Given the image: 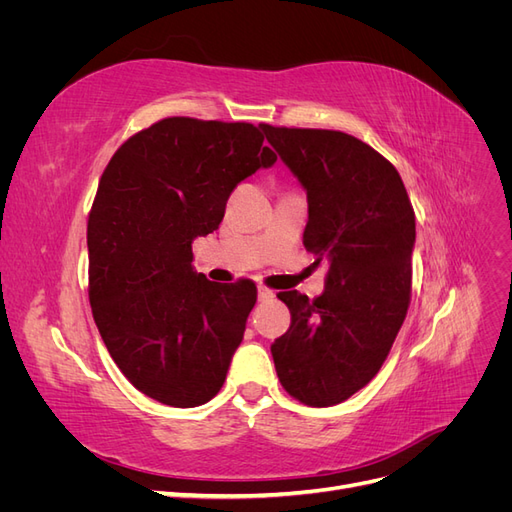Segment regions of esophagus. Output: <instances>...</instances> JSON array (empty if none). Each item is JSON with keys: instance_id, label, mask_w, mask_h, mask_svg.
I'll return each instance as SVG.
<instances>
[{"instance_id": "esophagus-1", "label": "esophagus", "mask_w": 512, "mask_h": 512, "mask_svg": "<svg viewBox=\"0 0 512 512\" xmlns=\"http://www.w3.org/2000/svg\"><path fill=\"white\" fill-rule=\"evenodd\" d=\"M275 297V292L271 290V288H267V286H258V299L260 301H269V299H273Z\"/></svg>"}]
</instances>
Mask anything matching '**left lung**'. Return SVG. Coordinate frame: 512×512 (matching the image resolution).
Masks as SVG:
<instances>
[{"mask_svg":"<svg viewBox=\"0 0 512 512\" xmlns=\"http://www.w3.org/2000/svg\"><path fill=\"white\" fill-rule=\"evenodd\" d=\"M260 128L307 192L303 245L318 265L329 262L320 297L277 294L290 329L271 346L275 371L301 404L335 406L378 374L406 320L414 209L397 168L359 138Z\"/></svg>","mask_w":512,"mask_h":512,"instance_id":"8db88e82","label":"left lung"}]
</instances>
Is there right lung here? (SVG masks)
I'll list each match as a JSON object with an SVG mask.
<instances>
[{
  "label": "right lung",
  "instance_id": "right-lung-1",
  "mask_svg": "<svg viewBox=\"0 0 512 512\" xmlns=\"http://www.w3.org/2000/svg\"><path fill=\"white\" fill-rule=\"evenodd\" d=\"M245 121L166 117L104 168L87 222L89 303L104 346L138 391L173 408L218 395L256 284L209 282L192 241L220 226L245 177L275 164Z\"/></svg>",
  "mask_w": 512,
  "mask_h": 512
}]
</instances>
